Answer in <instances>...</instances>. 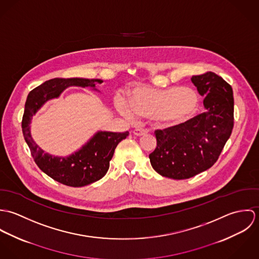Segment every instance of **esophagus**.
Segmentation results:
<instances>
[{
    "label": "esophagus",
    "instance_id": "esophagus-1",
    "mask_svg": "<svg viewBox=\"0 0 259 259\" xmlns=\"http://www.w3.org/2000/svg\"><path fill=\"white\" fill-rule=\"evenodd\" d=\"M146 134H148V131L145 128H136L134 131V135L137 137H141V136H145Z\"/></svg>",
    "mask_w": 259,
    "mask_h": 259
}]
</instances>
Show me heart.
<instances>
[{"label": "heart", "instance_id": "obj_1", "mask_svg": "<svg viewBox=\"0 0 259 259\" xmlns=\"http://www.w3.org/2000/svg\"><path fill=\"white\" fill-rule=\"evenodd\" d=\"M117 110L126 117L135 115L157 118L166 123H179L189 118L198 107V95L189 88H168L158 90L138 85L131 93L128 102L117 97Z\"/></svg>", "mask_w": 259, "mask_h": 259}]
</instances>
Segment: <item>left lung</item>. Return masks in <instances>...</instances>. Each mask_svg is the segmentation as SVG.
<instances>
[{
  "mask_svg": "<svg viewBox=\"0 0 259 259\" xmlns=\"http://www.w3.org/2000/svg\"><path fill=\"white\" fill-rule=\"evenodd\" d=\"M191 80L205 97V111L183 123L156 130V148L149 154L157 174L179 181L193 178L218 161L234 122L229 83L212 72L193 75Z\"/></svg>",
  "mask_w": 259,
  "mask_h": 259,
  "instance_id": "left-lung-1",
  "label": "left lung"
}]
</instances>
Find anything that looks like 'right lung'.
<instances>
[{
	"label": "right lung",
	"instance_id": "1",
	"mask_svg": "<svg viewBox=\"0 0 259 259\" xmlns=\"http://www.w3.org/2000/svg\"><path fill=\"white\" fill-rule=\"evenodd\" d=\"M101 79L56 77L45 81L28 95L22 119V131L31 154L41 171L62 185L80 187L101 180L110 167L116 146L128 136L124 133H98L83 148L69 157H56L37 147L30 135L31 117L50 99L57 98L70 85L95 87Z\"/></svg>",
	"mask_w": 259,
	"mask_h": 259
}]
</instances>
